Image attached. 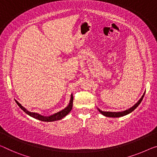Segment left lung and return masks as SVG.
Instances as JSON below:
<instances>
[{
  "instance_id": "left-lung-1",
  "label": "left lung",
  "mask_w": 157,
  "mask_h": 157,
  "mask_svg": "<svg viewBox=\"0 0 157 157\" xmlns=\"http://www.w3.org/2000/svg\"><path fill=\"white\" fill-rule=\"evenodd\" d=\"M144 93L143 94V95L142 96V98L140 99L138 102H137L136 105L132 106L131 108H130V109H127L126 111H124V112H102V111H101L100 109H99V112H100L101 114H103L104 116H105V117H123V116H125L126 114H128L132 112V111L134 109H136V108L138 107V105L140 104L141 103L142 100H143V99L144 98Z\"/></svg>"
}]
</instances>
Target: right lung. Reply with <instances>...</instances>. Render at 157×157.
Segmentation results:
<instances>
[{
  "instance_id": "1",
  "label": "right lung",
  "mask_w": 157,
  "mask_h": 157,
  "mask_svg": "<svg viewBox=\"0 0 157 157\" xmlns=\"http://www.w3.org/2000/svg\"><path fill=\"white\" fill-rule=\"evenodd\" d=\"M15 102H17V104L19 107H20L21 109L26 113V114L29 115L30 117L34 118V119H36L38 120L42 121L50 122V121H55L62 119V118L66 117V116L68 114L69 112H70V111L72 109V106H73V96H72V95H71L70 102H69V105L67 106V107L65 108V109H64L63 110H62V111H60V112H59L56 113V114L50 116V117H43V116L36 114V113L29 112V111L26 110L25 107H22V106H21L20 104L17 102V101L15 100Z\"/></svg>"
}]
</instances>
